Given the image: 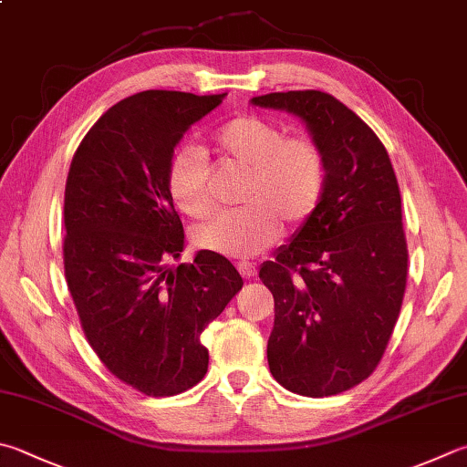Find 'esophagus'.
<instances>
[{"instance_id":"esophagus-1","label":"esophagus","mask_w":467,"mask_h":467,"mask_svg":"<svg viewBox=\"0 0 467 467\" xmlns=\"http://www.w3.org/2000/svg\"><path fill=\"white\" fill-rule=\"evenodd\" d=\"M237 270H240V275H242L245 280L256 275V266H254L252 262H240V264H237Z\"/></svg>"}]
</instances>
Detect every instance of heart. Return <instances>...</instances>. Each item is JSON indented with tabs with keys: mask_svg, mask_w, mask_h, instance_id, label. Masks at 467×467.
<instances>
[{
	"mask_svg": "<svg viewBox=\"0 0 467 467\" xmlns=\"http://www.w3.org/2000/svg\"><path fill=\"white\" fill-rule=\"evenodd\" d=\"M215 150L250 171L242 203L222 211L195 230L199 248L232 258H252L278 242L283 222L303 225L321 205L327 166L321 148L309 138H286L266 119L244 116L217 130ZM207 162L192 148L174 150L166 169V189L184 215L205 217L211 211Z\"/></svg>",
	"mask_w": 467,
	"mask_h": 467,
	"instance_id": "b5f03b06",
	"label": "heart"
}]
</instances>
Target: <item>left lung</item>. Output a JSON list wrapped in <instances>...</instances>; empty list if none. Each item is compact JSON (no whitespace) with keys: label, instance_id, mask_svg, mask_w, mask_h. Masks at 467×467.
<instances>
[{"label":"left lung","instance_id":"1","mask_svg":"<svg viewBox=\"0 0 467 467\" xmlns=\"http://www.w3.org/2000/svg\"><path fill=\"white\" fill-rule=\"evenodd\" d=\"M250 103L301 119L325 156L321 205L262 264L260 280L275 296V380L303 397H331L374 372L399 319L409 252L397 174L374 131L329 93Z\"/></svg>","mask_w":467,"mask_h":467}]
</instances>
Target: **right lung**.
Segmentation results:
<instances>
[{
    "label": "right lung",
    "mask_w": 467,
    "mask_h": 467,
    "mask_svg": "<svg viewBox=\"0 0 467 467\" xmlns=\"http://www.w3.org/2000/svg\"><path fill=\"white\" fill-rule=\"evenodd\" d=\"M222 95L142 91L87 131L65 189V276L105 368L148 397H172L207 374L201 333L244 286L219 254L184 250L166 169L184 131Z\"/></svg>",
    "instance_id": "1"
}]
</instances>
